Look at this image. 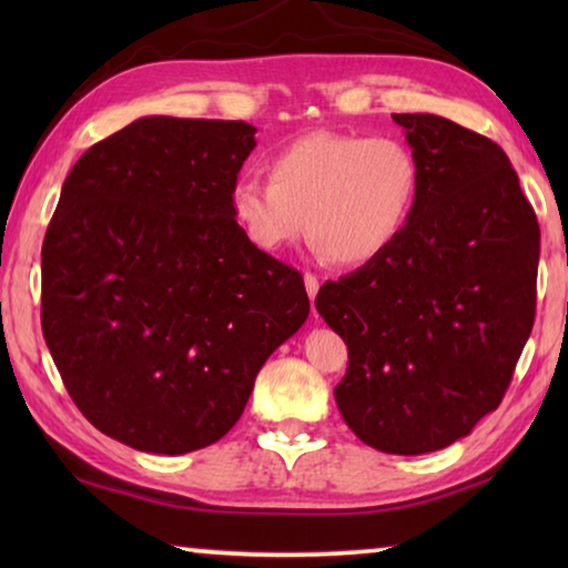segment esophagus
<instances>
[{
	"label": "esophagus",
	"instance_id": "obj_1",
	"mask_svg": "<svg viewBox=\"0 0 568 568\" xmlns=\"http://www.w3.org/2000/svg\"><path fill=\"white\" fill-rule=\"evenodd\" d=\"M303 281H305V291H307V297H311V301H315V295H318V287H321L318 277H315L313 273H305V275H303Z\"/></svg>",
	"mask_w": 568,
	"mask_h": 568
}]
</instances>
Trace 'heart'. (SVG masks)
<instances>
[{
	"instance_id": "1",
	"label": "heart",
	"mask_w": 568,
	"mask_h": 568,
	"mask_svg": "<svg viewBox=\"0 0 568 568\" xmlns=\"http://www.w3.org/2000/svg\"><path fill=\"white\" fill-rule=\"evenodd\" d=\"M267 182L237 180L230 213L247 243L277 253L305 235L341 267L376 263L418 207L423 168L406 140L305 132L265 162Z\"/></svg>"
}]
</instances>
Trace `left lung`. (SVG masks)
<instances>
[{
	"label": "left lung",
	"instance_id": "left-lung-1",
	"mask_svg": "<svg viewBox=\"0 0 568 568\" xmlns=\"http://www.w3.org/2000/svg\"><path fill=\"white\" fill-rule=\"evenodd\" d=\"M423 168L418 207L376 263L315 307L348 345L343 420L383 454L418 456L498 408L536 315L538 220L511 160L438 114H393Z\"/></svg>",
	"mask_w": 568,
	"mask_h": 568
}]
</instances>
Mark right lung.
Wrapping results in <instances>:
<instances>
[{
    "label": "right lung",
    "mask_w": 568,
    "mask_h": 568,
    "mask_svg": "<svg viewBox=\"0 0 568 568\" xmlns=\"http://www.w3.org/2000/svg\"><path fill=\"white\" fill-rule=\"evenodd\" d=\"M255 128L142 118L74 162L42 245V333L74 406L145 454L223 438L301 328L303 275L230 213Z\"/></svg>",
    "instance_id": "obj_1"
}]
</instances>
